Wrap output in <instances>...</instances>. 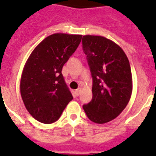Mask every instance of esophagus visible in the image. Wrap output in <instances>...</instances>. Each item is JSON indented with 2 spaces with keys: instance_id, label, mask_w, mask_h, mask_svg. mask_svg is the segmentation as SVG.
<instances>
[{
  "instance_id": "1",
  "label": "esophagus",
  "mask_w": 156,
  "mask_h": 156,
  "mask_svg": "<svg viewBox=\"0 0 156 156\" xmlns=\"http://www.w3.org/2000/svg\"><path fill=\"white\" fill-rule=\"evenodd\" d=\"M81 90H82V89H81V88H78V89L76 90V95H80Z\"/></svg>"
}]
</instances>
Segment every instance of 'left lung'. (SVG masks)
Segmentation results:
<instances>
[{"mask_svg":"<svg viewBox=\"0 0 156 156\" xmlns=\"http://www.w3.org/2000/svg\"><path fill=\"white\" fill-rule=\"evenodd\" d=\"M83 49L92 77V100L83 106L90 121L107 123L126 108L132 94V73L127 56L113 41L84 35Z\"/></svg>","mask_w":156,"mask_h":156,"instance_id":"1","label":"left lung"}]
</instances>
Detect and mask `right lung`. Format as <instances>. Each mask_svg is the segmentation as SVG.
<instances>
[{
  "label": "right lung",
  "mask_w": 156,
  "mask_h": 156,
  "mask_svg": "<svg viewBox=\"0 0 156 156\" xmlns=\"http://www.w3.org/2000/svg\"><path fill=\"white\" fill-rule=\"evenodd\" d=\"M81 35L53 34L37 45L23 68L20 91L26 108L41 123L57 121L73 95L62 68L75 52Z\"/></svg>",
  "instance_id": "obj_1"
}]
</instances>
